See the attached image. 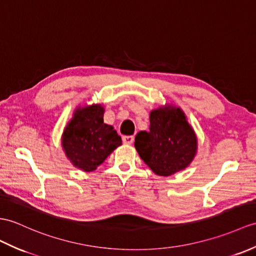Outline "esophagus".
<instances>
[{
  "instance_id": "34e87169",
  "label": "esophagus",
  "mask_w": 256,
  "mask_h": 256,
  "mask_svg": "<svg viewBox=\"0 0 256 256\" xmlns=\"http://www.w3.org/2000/svg\"><path fill=\"white\" fill-rule=\"evenodd\" d=\"M122 140H123V142H124V144L130 145V144H133V142H134V136H133V135H126V136H123Z\"/></svg>"
}]
</instances>
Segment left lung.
<instances>
[{
    "instance_id": "obj_1",
    "label": "left lung",
    "mask_w": 256,
    "mask_h": 256,
    "mask_svg": "<svg viewBox=\"0 0 256 256\" xmlns=\"http://www.w3.org/2000/svg\"><path fill=\"white\" fill-rule=\"evenodd\" d=\"M150 130L135 136L140 157L156 174L168 176L183 170L193 160L198 142L180 108H159L150 112Z\"/></svg>"
}]
</instances>
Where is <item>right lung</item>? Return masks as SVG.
Segmentation results:
<instances>
[{"mask_svg": "<svg viewBox=\"0 0 256 256\" xmlns=\"http://www.w3.org/2000/svg\"><path fill=\"white\" fill-rule=\"evenodd\" d=\"M121 144L116 130L104 123V108L100 104L77 110L62 138L70 162L86 172L94 171Z\"/></svg>", "mask_w": 256, "mask_h": 256, "instance_id": "obj_1", "label": "right lung"}]
</instances>
